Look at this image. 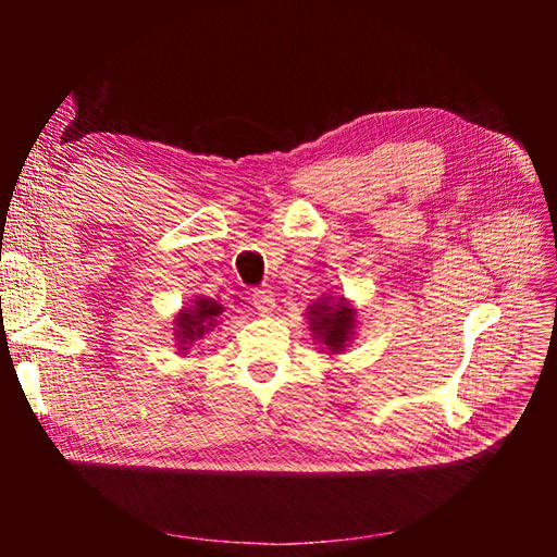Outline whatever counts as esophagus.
Segmentation results:
<instances>
[{
	"label": "esophagus",
	"instance_id": "obj_1",
	"mask_svg": "<svg viewBox=\"0 0 557 557\" xmlns=\"http://www.w3.org/2000/svg\"><path fill=\"white\" fill-rule=\"evenodd\" d=\"M251 297H253L256 311L260 315H270L272 311H275V294H272L268 287H256Z\"/></svg>",
	"mask_w": 557,
	"mask_h": 557
}]
</instances>
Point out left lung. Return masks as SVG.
Returning <instances> with one entry per match:
<instances>
[{"label":"left lung","instance_id":"left-lung-1","mask_svg":"<svg viewBox=\"0 0 557 557\" xmlns=\"http://www.w3.org/2000/svg\"><path fill=\"white\" fill-rule=\"evenodd\" d=\"M311 325L313 330H321L323 345L330 347L333 351L345 347V342L349 337V330L354 323V311L347 309L345 304H323L311 309Z\"/></svg>","mask_w":557,"mask_h":557}]
</instances>
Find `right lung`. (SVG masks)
Instances as JSON below:
<instances>
[{
    "label": "right lung",
    "instance_id": "obj_1",
    "mask_svg": "<svg viewBox=\"0 0 557 557\" xmlns=\"http://www.w3.org/2000/svg\"><path fill=\"white\" fill-rule=\"evenodd\" d=\"M222 306L210 301V299H200L196 301L194 311H186L180 315V323H176V327H180V337H182V345H186V342L191 339H198L203 337L206 330L210 325H215V318L220 315Z\"/></svg>",
    "mask_w": 557,
    "mask_h": 557
}]
</instances>
